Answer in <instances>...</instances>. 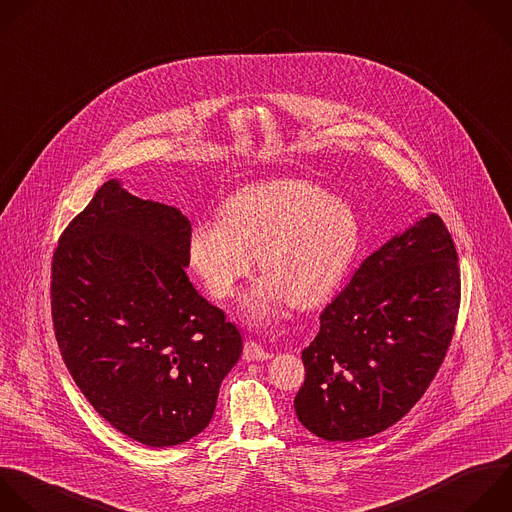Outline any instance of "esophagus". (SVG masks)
Listing matches in <instances>:
<instances>
[{
    "instance_id": "esophagus-1",
    "label": "esophagus",
    "mask_w": 512,
    "mask_h": 512,
    "mask_svg": "<svg viewBox=\"0 0 512 512\" xmlns=\"http://www.w3.org/2000/svg\"><path fill=\"white\" fill-rule=\"evenodd\" d=\"M269 358H271V354L265 352L257 342H247L243 348V360H247V362H263Z\"/></svg>"
}]
</instances>
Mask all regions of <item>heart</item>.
Instances as JSON below:
<instances>
[{"label": "heart", "mask_w": 512, "mask_h": 512, "mask_svg": "<svg viewBox=\"0 0 512 512\" xmlns=\"http://www.w3.org/2000/svg\"><path fill=\"white\" fill-rule=\"evenodd\" d=\"M362 243L354 209L299 179L245 185L221 207V221H201L189 239L191 263L209 291L227 299L253 267L265 273L245 295L253 321H267L289 301L325 303L346 277Z\"/></svg>", "instance_id": "1"}]
</instances>
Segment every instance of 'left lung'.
Masks as SVG:
<instances>
[{"label": "left lung", "mask_w": 512, "mask_h": 512, "mask_svg": "<svg viewBox=\"0 0 512 512\" xmlns=\"http://www.w3.org/2000/svg\"><path fill=\"white\" fill-rule=\"evenodd\" d=\"M458 307L456 247L442 219L428 215L374 251L319 315L301 352L299 422L329 442L396 424L440 370Z\"/></svg>", "instance_id": "8db88e82"}]
</instances>
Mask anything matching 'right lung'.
<instances>
[{
    "mask_svg": "<svg viewBox=\"0 0 512 512\" xmlns=\"http://www.w3.org/2000/svg\"><path fill=\"white\" fill-rule=\"evenodd\" d=\"M191 223L104 183L52 259L58 348L94 410L164 448L203 432L243 339L187 277Z\"/></svg>",
    "mask_w": 512,
    "mask_h": 512,
    "instance_id": "add662e5",
    "label": "right lung"
}]
</instances>
